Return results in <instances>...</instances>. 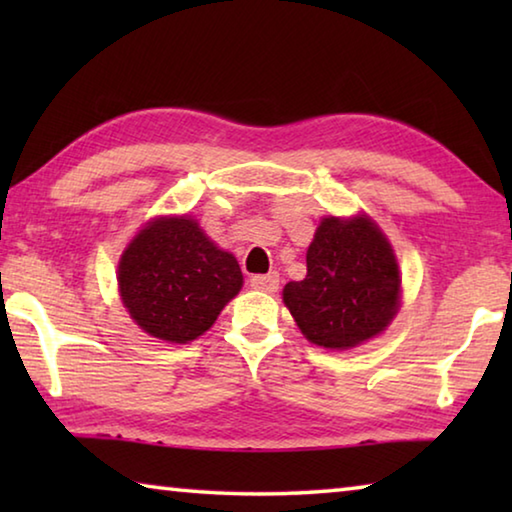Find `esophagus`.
Masks as SVG:
<instances>
[{"instance_id": "esophagus-1", "label": "esophagus", "mask_w": 512, "mask_h": 512, "mask_svg": "<svg viewBox=\"0 0 512 512\" xmlns=\"http://www.w3.org/2000/svg\"><path fill=\"white\" fill-rule=\"evenodd\" d=\"M250 287L257 291H266V293H275L280 289V275L277 273H266V275H253L250 277Z\"/></svg>"}]
</instances>
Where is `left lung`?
<instances>
[{"instance_id":"left-lung-1","label":"left lung","mask_w":512,"mask_h":512,"mask_svg":"<svg viewBox=\"0 0 512 512\" xmlns=\"http://www.w3.org/2000/svg\"><path fill=\"white\" fill-rule=\"evenodd\" d=\"M400 284L393 248L370 216H327L307 250V277L289 282L282 298L305 339L348 350L391 325Z\"/></svg>"}]
</instances>
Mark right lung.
Returning a JSON list of instances; mask_svg holds the SVG:
<instances>
[{
	"instance_id": "add662e5",
	"label": "right lung",
	"mask_w": 512,
	"mask_h": 512,
	"mask_svg": "<svg viewBox=\"0 0 512 512\" xmlns=\"http://www.w3.org/2000/svg\"><path fill=\"white\" fill-rule=\"evenodd\" d=\"M121 302L146 334L189 343L214 325L244 275L235 255L205 235L192 216H158L119 259Z\"/></svg>"
}]
</instances>
